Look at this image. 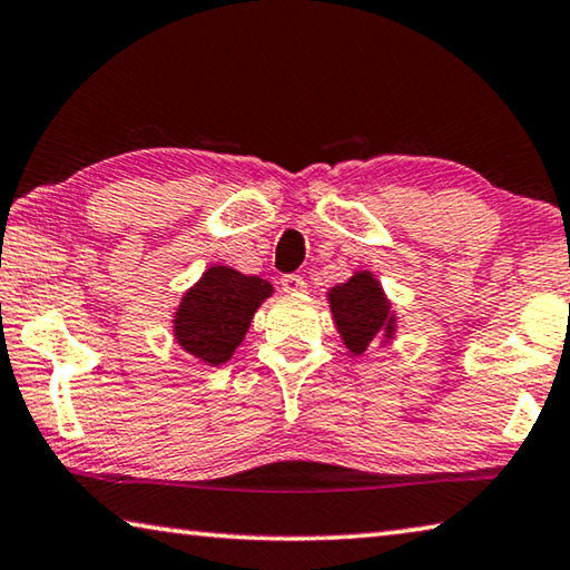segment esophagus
<instances>
[{
  "instance_id": "obj_1",
  "label": "esophagus",
  "mask_w": 570,
  "mask_h": 570,
  "mask_svg": "<svg viewBox=\"0 0 570 570\" xmlns=\"http://www.w3.org/2000/svg\"><path fill=\"white\" fill-rule=\"evenodd\" d=\"M282 288H284L286 294H302L304 288H306L304 276L302 274H286V276H282Z\"/></svg>"
}]
</instances>
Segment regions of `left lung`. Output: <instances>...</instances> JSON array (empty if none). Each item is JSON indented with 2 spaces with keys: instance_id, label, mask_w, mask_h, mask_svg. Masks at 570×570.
<instances>
[{
  "instance_id": "1",
  "label": "left lung",
  "mask_w": 570,
  "mask_h": 570,
  "mask_svg": "<svg viewBox=\"0 0 570 570\" xmlns=\"http://www.w3.org/2000/svg\"><path fill=\"white\" fill-rule=\"evenodd\" d=\"M334 322L340 326L344 344L362 354L377 336L392 334V314L380 284L362 272L330 292Z\"/></svg>"
}]
</instances>
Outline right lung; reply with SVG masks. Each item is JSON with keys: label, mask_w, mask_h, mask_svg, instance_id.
<instances>
[{"label": "right lung", "mask_w": 570, "mask_h": 570, "mask_svg": "<svg viewBox=\"0 0 570 570\" xmlns=\"http://www.w3.org/2000/svg\"><path fill=\"white\" fill-rule=\"evenodd\" d=\"M268 294L272 284L264 278L210 266L178 306V344L200 362L224 364L244 342L254 312Z\"/></svg>", "instance_id": "1"}]
</instances>
